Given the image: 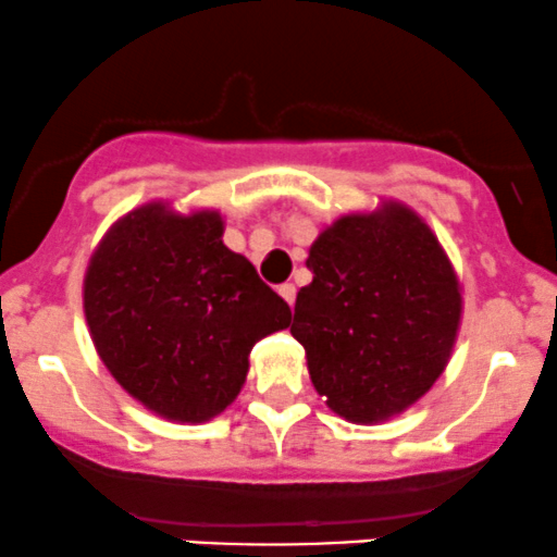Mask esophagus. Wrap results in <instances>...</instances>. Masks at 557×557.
I'll return each mask as SVG.
<instances>
[{
    "instance_id": "obj_1",
    "label": "esophagus",
    "mask_w": 557,
    "mask_h": 557,
    "mask_svg": "<svg viewBox=\"0 0 557 557\" xmlns=\"http://www.w3.org/2000/svg\"><path fill=\"white\" fill-rule=\"evenodd\" d=\"M278 295L284 297V300L289 302V308H292V302H295V295H297L295 284H281V286H278Z\"/></svg>"
}]
</instances>
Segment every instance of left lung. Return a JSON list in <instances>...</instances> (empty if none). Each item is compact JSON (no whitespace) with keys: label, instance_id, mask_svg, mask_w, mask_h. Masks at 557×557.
<instances>
[{"label":"left lung","instance_id":"left-lung-1","mask_svg":"<svg viewBox=\"0 0 557 557\" xmlns=\"http://www.w3.org/2000/svg\"><path fill=\"white\" fill-rule=\"evenodd\" d=\"M313 281L292 335L337 416L377 423L434 386L461 321V292L437 236L403 203L341 216L313 240Z\"/></svg>","mask_w":557,"mask_h":557}]
</instances>
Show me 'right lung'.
I'll list each match as a JSON object with an SVG mask.
<instances>
[{
	"label": "right lung",
	"mask_w": 557,
	"mask_h": 557,
	"mask_svg": "<svg viewBox=\"0 0 557 557\" xmlns=\"http://www.w3.org/2000/svg\"><path fill=\"white\" fill-rule=\"evenodd\" d=\"M85 319L101 362L169 421L220 416L249 372L257 341L289 326V306L222 244V216L163 203L109 227L85 273Z\"/></svg>",
	"instance_id": "add662e5"
}]
</instances>
